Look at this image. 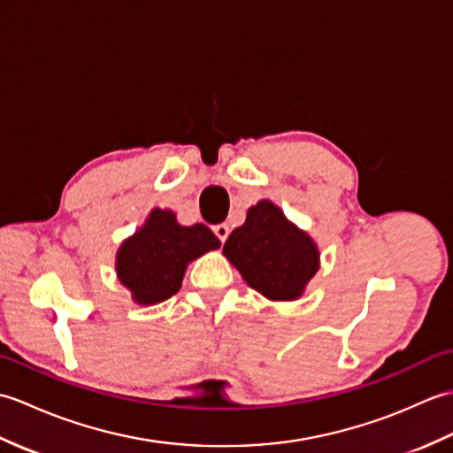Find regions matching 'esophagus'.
Listing matches in <instances>:
<instances>
[{
    "mask_svg": "<svg viewBox=\"0 0 453 453\" xmlns=\"http://www.w3.org/2000/svg\"><path fill=\"white\" fill-rule=\"evenodd\" d=\"M214 234H216V237L219 239L221 243H226V239H227V235H229V226H227V224H218V226H214Z\"/></svg>",
    "mask_w": 453,
    "mask_h": 453,
    "instance_id": "esophagus-1",
    "label": "esophagus"
}]
</instances>
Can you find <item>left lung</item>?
<instances>
[{"mask_svg": "<svg viewBox=\"0 0 453 453\" xmlns=\"http://www.w3.org/2000/svg\"><path fill=\"white\" fill-rule=\"evenodd\" d=\"M221 253L271 302L300 300L321 266L313 237L266 198L247 210L245 224L234 229Z\"/></svg>", "mask_w": 453, "mask_h": 453, "instance_id": "8db88e82", "label": "left lung"}]
</instances>
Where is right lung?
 <instances>
[{"label":"right lung","instance_id":"obj_1","mask_svg":"<svg viewBox=\"0 0 453 453\" xmlns=\"http://www.w3.org/2000/svg\"><path fill=\"white\" fill-rule=\"evenodd\" d=\"M219 245L208 226H180L173 210L153 208L136 232L120 243L114 268L132 302L148 307L175 296L187 266Z\"/></svg>","mask_w":453,"mask_h":453}]
</instances>
